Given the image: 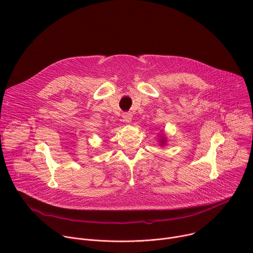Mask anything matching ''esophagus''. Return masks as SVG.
<instances>
[{
  "instance_id": "obj_1",
  "label": "esophagus",
  "mask_w": 253,
  "mask_h": 253,
  "mask_svg": "<svg viewBox=\"0 0 253 253\" xmlns=\"http://www.w3.org/2000/svg\"><path fill=\"white\" fill-rule=\"evenodd\" d=\"M123 121L126 123H130L132 121V114L131 113L123 114Z\"/></svg>"
}]
</instances>
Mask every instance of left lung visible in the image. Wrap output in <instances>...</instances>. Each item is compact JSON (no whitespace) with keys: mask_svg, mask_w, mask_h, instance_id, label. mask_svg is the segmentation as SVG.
Here are the masks:
<instances>
[{"mask_svg":"<svg viewBox=\"0 0 253 253\" xmlns=\"http://www.w3.org/2000/svg\"><path fill=\"white\" fill-rule=\"evenodd\" d=\"M160 143H161V145L166 144V138H165V137H162V138H161V140H160Z\"/></svg>","mask_w":253,"mask_h":253,"instance_id":"1","label":"left lung"}]
</instances>
